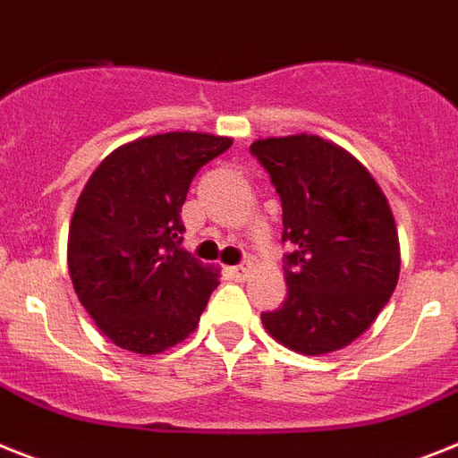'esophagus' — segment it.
<instances>
[{"instance_id":"esophagus-1","label":"esophagus","mask_w":458,"mask_h":458,"mask_svg":"<svg viewBox=\"0 0 458 458\" xmlns=\"http://www.w3.org/2000/svg\"><path fill=\"white\" fill-rule=\"evenodd\" d=\"M229 274L236 278V281H245L248 274H250V264H238V267H229Z\"/></svg>"}]
</instances>
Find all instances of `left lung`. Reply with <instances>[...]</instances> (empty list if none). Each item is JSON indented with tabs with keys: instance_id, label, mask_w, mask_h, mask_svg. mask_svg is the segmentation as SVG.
Listing matches in <instances>:
<instances>
[{
	"instance_id": "8db88e82",
	"label": "left lung",
	"mask_w": 458,
	"mask_h": 458,
	"mask_svg": "<svg viewBox=\"0 0 458 458\" xmlns=\"http://www.w3.org/2000/svg\"><path fill=\"white\" fill-rule=\"evenodd\" d=\"M250 154L281 196L288 297L262 323L283 346L320 356L349 346L391 300L400 245L368 168L318 135L257 140Z\"/></svg>"
}]
</instances>
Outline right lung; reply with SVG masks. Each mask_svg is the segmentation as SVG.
<instances>
[{"mask_svg": "<svg viewBox=\"0 0 458 458\" xmlns=\"http://www.w3.org/2000/svg\"><path fill=\"white\" fill-rule=\"evenodd\" d=\"M232 138L164 133L119 147L96 168L70 225L72 285L105 337L140 356L196 330L217 271L182 243L189 184Z\"/></svg>", "mask_w": 458, "mask_h": 458, "instance_id": "right-lung-1", "label": "right lung"}]
</instances>
